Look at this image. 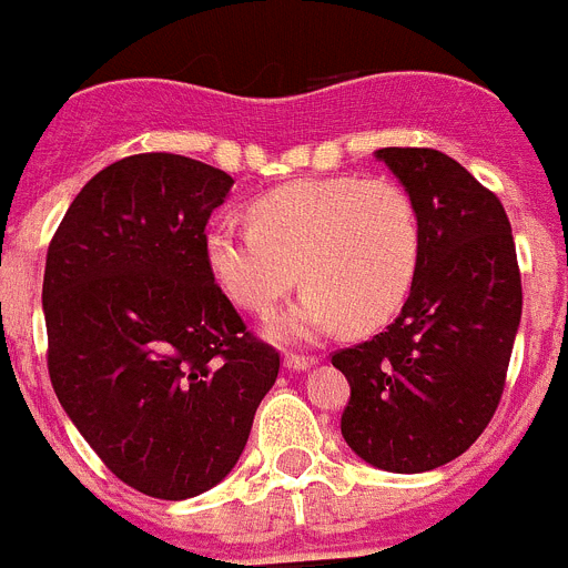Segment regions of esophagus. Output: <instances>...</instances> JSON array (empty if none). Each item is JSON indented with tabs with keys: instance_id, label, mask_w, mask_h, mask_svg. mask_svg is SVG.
<instances>
[{
	"instance_id": "esophagus-1",
	"label": "esophagus",
	"mask_w": 568,
	"mask_h": 568,
	"mask_svg": "<svg viewBox=\"0 0 568 568\" xmlns=\"http://www.w3.org/2000/svg\"><path fill=\"white\" fill-rule=\"evenodd\" d=\"M313 364H318V358L315 355H298V353H287V358H284V366L287 369H310Z\"/></svg>"
}]
</instances>
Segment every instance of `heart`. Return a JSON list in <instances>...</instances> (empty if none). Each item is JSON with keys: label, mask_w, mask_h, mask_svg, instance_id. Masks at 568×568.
I'll return each mask as SVG.
<instances>
[{"label": "heart", "mask_w": 568, "mask_h": 568, "mask_svg": "<svg viewBox=\"0 0 568 568\" xmlns=\"http://www.w3.org/2000/svg\"><path fill=\"white\" fill-rule=\"evenodd\" d=\"M250 224H213L204 258L235 307L275 313L301 281L304 295L278 321L284 338H315L344 324L373 333L413 293L424 230L413 195L386 179H301L261 193Z\"/></svg>", "instance_id": "1"}]
</instances>
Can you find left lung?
<instances>
[{
	"label": "left lung",
	"instance_id": "obj_1",
	"mask_svg": "<svg viewBox=\"0 0 568 568\" xmlns=\"http://www.w3.org/2000/svg\"><path fill=\"white\" fill-rule=\"evenodd\" d=\"M378 159L413 195L420 267L398 318L333 353L349 381L341 435L386 471L449 464L480 438L506 386L524 290L500 199L433 148H384Z\"/></svg>",
	"mask_w": 568,
	"mask_h": 568
}]
</instances>
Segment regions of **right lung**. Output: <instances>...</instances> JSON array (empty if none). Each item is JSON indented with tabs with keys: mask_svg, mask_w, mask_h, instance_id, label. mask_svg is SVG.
Listing matches in <instances>:
<instances>
[{
	"mask_svg": "<svg viewBox=\"0 0 568 568\" xmlns=\"http://www.w3.org/2000/svg\"><path fill=\"white\" fill-rule=\"evenodd\" d=\"M230 187L187 155H128L84 184L50 239V384L102 464L150 498L227 478L278 378V349L250 333L204 258Z\"/></svg>",
	"mask_w": 568,
	"mask_h": 568,
	"instance_id": "1",
	"label": "right lung"
}]
</instances>
